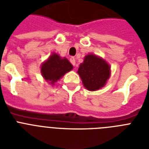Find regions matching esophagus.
Masks as SVG:
<instances>
[{
	"instance_id": "34e87169",
	"label": "esophagus",
	"mask_w": 149,
	"mask_h": 149,
	"mask_svg": "<svg viewBox=\"0 0 149 149\" xmlns=\"http://www.w3.org/2000/svg\"><path fill=\"white\" fill-rule=\"evenodd\" d=\"M70 61H71V63L72 64V65H74V66H75V64H76V61H75V59L74 58H71V59H70Z\"/></svg>"
}]
</instances>
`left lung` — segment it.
Returning a JSON list of instances; mask_svg holds the SVG:
<instances>
[{
	"label": "left lung",
	"instance_id": "8db88e82",
	"mask_svg": "<svg viewBox=\"0 0 149 149\" xmlns=\"http://www.w3.org/2000/svg\"><path fill=\"white\" fill-rule=\"evenodd\" d=\"M78 73L88 90L96 91L104 86L109 78L110 67L101 58L88 54L79 66Z\"/></svg>",
	"mask_w": 149,
	"mask_h": 149
}]
</instances>
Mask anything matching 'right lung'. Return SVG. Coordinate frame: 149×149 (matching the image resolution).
Returning <instances> with one entry per match:
<instances>
[{
	"instance_id": "add662e5",
	"label": "right lung",
	"mask_w": 149,
	"mask_h": 149,
	"mask_svg": "<svg viewBox=\"0 0 149 149\" xmlns=\"http://www.w3.org/2000/svg\"><path fill=\"white\" fill-rule=\"evenodd\" d=\"M72 68L73 66L68 59L61 58L58 54H53L42 65L41 73L45 80L53 84Z\"/></svg>"
}]
</instances>
